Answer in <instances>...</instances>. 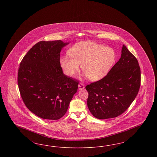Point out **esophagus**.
<instances>
[{"label":"esophagus","mask_w":157,"mask_h":157,"mask_svg":"<svg viewBox=\"0 0 157 157\" xmlns=\"http://www.w3.org/2000/svg\"><path fill=\"white\" fill-rule=\"evenodd\" d=\"M78 87H79V90H83L85 88L84 85L83 83H79L78 85Z\"/></svg>","instance_id":"1"}]
</instances>
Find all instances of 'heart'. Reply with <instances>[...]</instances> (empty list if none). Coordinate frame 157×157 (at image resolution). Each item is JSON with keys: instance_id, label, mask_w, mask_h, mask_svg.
I'll list each match as a JSON object with an SVG mask.
<instances>
[{"instance_id": "obj_1", "label": "heart", "mask_w": 157, "mask_h": 157, "mask_svg": "<svg viewBox=\"0 0 157 157\" xmlns=\"http://www.w3.org/2000/svg\"><path fill=\"white\" fill-rule=\"evenodd\" d=\"M70 56H63L60 64L64 72L73 76L80 71L92 82L98 81L108 74L116 59L115 51L109 47L93 42H83L72 47Z\"/></svg>"}]
</instances>
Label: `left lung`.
Wrapping results in <instances>:
<instances>
[{
    "label": "left lung",
    "instance_id": "left-lung-1",
    "mask_svg": "<svg viewBox=\"0 0 157 157\" xmlns=\"http://www.w3.org/2000/svg\"><path fill=\"white\" fill-rule=\"evenodd\" d=\"M141 84L138 62L122 46L120 60L102 79L86 86L87 105L99 120L117 117L125 112L136 97Z\"/></svg>",
    "mask_w": 157,
    "mask_h": 157
}]
</instances>
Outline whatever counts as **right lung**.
I'll list each match as a JSON object with an SVG mask.
<instances>
[{"label": "right lung", "instance_id": "1", "mask_svg": "<svg viewBox=\"0 0 157 157\" xmlns=\"http://www.w3.org/2000/svg\"><path fill=\"white\" fill-rule=\"evenodd\" d=\"M69 42L40 41L23 57L17 82L23 101L31 112L47 120H58L67 112L78 82L63 74L60 52Z\"/></svg>", "mask_w": 157, "mask_h": 157}]
</instances>
